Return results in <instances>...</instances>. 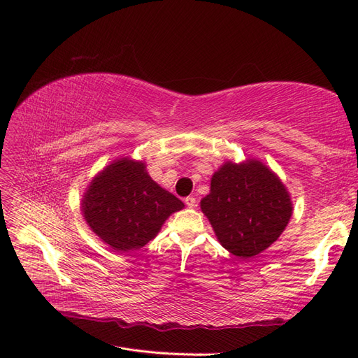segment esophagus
Here are the masks:
<instances>
[{
  "label": "esophagus",
  "instance_id": "esophagus-1",
  "mask_svg": "<svg viewBox=\"0 0 358 358\" xmlns=\"http://www.w3.org/2000/svg\"><path fill=\"white\" fill-rule=\"evenodd\" d=\"M185 204L188 206V208H196L197 206V200H196V197H192V196H189V197H187L185 199Z\"/></svg>",
  "mask_w": 358,
  "mask_h": 358
}]
</instances>
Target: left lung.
Listing matches in <instances>:
<instances>
[{"mask_svg":"<svg viewBox=\"0 0 358 358\" xmlns=\"http://www.w3.org/2000/svg\"><path fill=\"white\" fill-rule=\"evenodd\" d=\"M200 204L221 245L241 258H251L278 241L292 212L284 183L255 159L225 162Z\"/></svg>","mask_w":358,"mask_h":358,"instance_id":"obj_1","label":"left lung"}]
</instances>
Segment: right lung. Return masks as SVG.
Returning a JSON list of instances; mask_svg holds the SVG:
<instances>
[{"label":"right lung","instance_id":"right-lung-1","mask_svg":"<svg viewBox=\"0 0 358 358\" xmlns=\"http://www.w3.org/2000/svg\"><path fill=\"white\" fill-rule=\"evenodd\" d=\"M143 162L117 159L96 176L83 199L91 230L116 252L137 251L183 203L150 179Z\"/></svg>","mask_w":358,"mask_h":358}]
</instances>
